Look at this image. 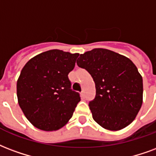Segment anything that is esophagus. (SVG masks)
<instances>
[{
  "instance_id": "obj_1",
  "label": "esophagus",
  "mask_w": 156,
  "mask_h": 156,
  "mask_svg": "<svg viewBox=\"0 0 156 156\" xmlns=\"http://www.w3.org/2000/svg\"><path fill=\"white\" fill-rule=\"evenodd\" d=\"M80 94H81L82 98H84V97H85V95H84V91H82Z\"/></svg>"
}]
</instances>
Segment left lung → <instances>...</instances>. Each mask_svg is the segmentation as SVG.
Returning a JSON list of instances; mask_svg holds the SVG:
<instances>
[{
	"label": "left lung",
	"mask_w": 156,
	"mask_h": 156,
	"mask_svg": "<svg viewBox=\"0 0 156 156\" xmlns=\"http://www.w3.org/2000/svg\"><path fill=\"white\" fill-rule=\"evenodd\" d=\"M77 64L95 83V98L88 104L93 120L110 131L130 125L143 99L142 77L132 61L108 49H93L80 55Z\"/></svg>",
	"instance_id": "1"
}]
</instances>
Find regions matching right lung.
I'll use <instances>...</instances> for the list:
<instances>
[{
    "mask_svg": "<svg viewBox=\"0 0 156 156\" xmlns=\"http://www.w3.org/2000/svg\"><path fill=\"white\" fill-rule=\"evenodd\" d=\"M78 55L52 49L32 58L21 70L16 85L18 102L35 127L57 131L72 117L80 95L71 89L68 75Z\"/></svg>",
    "mask_w": 156,
    "mask_h": 156,
    "instance_id": "obj_1",
    "label": "right lung"
}]
</instances>
